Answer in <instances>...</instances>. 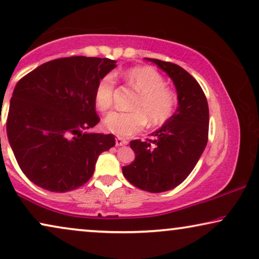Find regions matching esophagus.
Returning a JSON list of instances; mask_svg holds the SVG:
<instances>
[{"label": "esophagus", "instance_id": "obj_1", "mask_svg": "<svg viewBox=\"0 0 259 259\" xmlns=\"http://www.w3.org/2000/svg\"><path fill=\"white\" fill-rule=\"evenodd\" d=\"M128 144V141L126 139H122V138H116L115 139V145L116 146H125V145Z\"/></svg>", "mask_w": 259, "mask_h": 259}]
</instances>
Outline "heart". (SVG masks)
<instances>
[{
	"instance_id": "obj_1",
	"label": "heart",
	"mask_w": 259,
	"mask_h": 259,
	"mask_svg": "<svg viewBox=\"0 0 259 259\" xmlns=\"http://www.w3.org/2000/svg\"><path fill=\"white\" fill-rule=\"evenodd\" d=\"M125 79L139 92L133 112H112L104 120V126L115 136L127 138L140 132L145 126L160 127L172 118L176 111L177 97L165 87V81L151 67H136L125 74ZM114 77L107 74L95 88L94 101L100 112H107L113 105Z\"/></svg>"
}]
</instances>
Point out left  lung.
Returning a JSON list of instances; mask_svg holds the SVG:
<instances>
[{
  "instance_id": "obj_1",
  "label": "left lung",
  "mask_w": 259,
  "mask_h": 259,
  "mask_svg": "<svg viewBox=\"0 0 259 259\" xmlns=\"http://www.w3.org/2000/svg\"><path fill=\"white\" fill-rule=\"evenodd\" d=\"M145 59L171 77L178 107L165 125L151 134L153 140L131 141L136 159L123 166L122 175L138 189L159 193L182 184L203 154L208 137V105L199 83L185 69L161 60Z\"/></svg>"
}]
</instances>
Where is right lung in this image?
I'll return each mask as SVG.
<instances>
[{
	"label": "right lung",
	"instance_id": "obj_1",
	"mask_svg": "<svg viewBox=\"0 0 259 259\" xmlns=\"http://www.w3.org/2000/svg\"><path fill=\"white\" fill-rule=\"evenodd\" d=\"M114 60L70 56L23 76L10 99L7 136L17 164L35 185L67 192L87 183L113 134L88 133L100 121L94 94Z\"/></svg>",
	"mask_w": 259,
	"mask_h": 259
}]
</instances>
